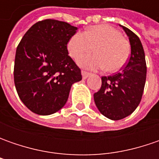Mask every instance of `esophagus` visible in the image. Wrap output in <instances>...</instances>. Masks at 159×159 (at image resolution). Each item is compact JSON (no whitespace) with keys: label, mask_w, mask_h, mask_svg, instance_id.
<instances>
[{"label":"esophagus","mask_w":159,"mask_h":159,"mask_svg":"<svg viewBox=\"0 0 159 159\" xmlns=\"http://www.w3.org/2000/svg\"><path fill=\"white\" fill-rule=\"evenodd\" d=\"M81 74H82V78L85 80V79H87L88 77H89L91 75V73L90 72H88V71H85V70H81Z\"/></svg>","instance_id":"esophagus-1"}]
</instances>
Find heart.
Masks as SVG:
<instances>
[{"label":"heart","mask_w":159,"mask_h":159,"mask_svg":"<svg viewBox=\"0 0 159 159\" xmlns=\"http://www.w3.org/2000/svg\"><path fill=\"white\" fill-rule=\"evenodd\" d=\"M70 57H79L93 48L92 55H84L78 64L87 69H102L114 72L120 70L130 57V44L118 29L109 25H99L87 29L84 33L73 34L68 42Z\"/></svg>","instance_id":"b5f03b06"}]
</instances>
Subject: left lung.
<instances>
[{
    "mask_svg": "<svg viewBox=\"0 0 159 159\" xmlns=\"http://www.w3.org/2000/svg\"><path fill=\"white\" fill-rule=\"evenodd\" d=\"M128 36L131 56L119 73L102 77V87L94 94L95 105L108 119L119 120L129 116L139 105L146 81V61L141 40L131 30L120 25Z\"/></svg>",
    "mask_w": 159,
    "mask_h": 159,
    "instance_id": "left-lung-1",
    "label": "left lung"
}]
</instances>
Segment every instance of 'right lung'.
Wrapping results in <instances>:
<instances>
[{
	"mask_svg": "<svg viewBox=\"0 0 159 159\" xmlns=\"http://www.w3.org/2000/svg\"><path fill=\"white\" fill-rule=\"evenodd\" d=\"M78 28L46 19L28 30L16 48L14 82L19 98L33 112L50 115L61 110L80 69L68 56L67 43Z\"/></svg>",
	"mask_w": 159,
	"mask_h": 159,
	"instance_id": "1",
	"label": "right lung"
}]
</instances>
